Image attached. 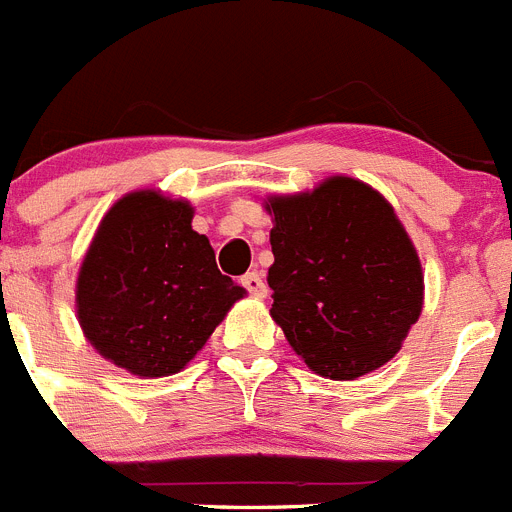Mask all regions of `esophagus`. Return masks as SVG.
<instances>
[{"mask_svg":"<svg viewBox=\"0 0 512 512\" xmlns=\"http://www.w3.org/2000/svg\"><path fill=\"white\" fill-rule=\"evenodd\" d=\"M241 284L243 287L248 289V292H251L253 297H266V284H264V277H261L259 271H248L246 277L241 279Z\"/></svg>","mask_w":512,"mask_h":512,"instance_id":"1","label":"esophagus"}]
</instances>
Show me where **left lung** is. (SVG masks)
Instances as JSON below:
<instances>
[{
    "instance_id": "1",
    "label": "left lung",
    "mask_w": 512,
    "mask_h": 512,
    "mask_svg": "<svg viewBox=\"0 0 512 512\" xmlns=\"http://www.w3.org/2000/svg\"><path fill=\"white\" fill-rule=\"evenodd\" d=\"M271 318L325 379L364 377L402 348L423 312V266L395 207L351 176L269 194Z\"/></svg>"
}]
</instances>
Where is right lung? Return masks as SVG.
Listing matches in <instances>:
<instances>
[{"mask_svg":"<svg viewBox=\"0 0 512 512\" xmlns=\"http://www.w3.org/2000/svg\"><path fill=\"white\" fill-rule=\"evenodd\" d=\"M194 207L135 189L104 212L76 277V318L102 359L140 379L171 377L246 297L220 274Z\"/></svg>","mask_w":512,"mask_h":512,"instance_id":"right-lung-1","label":"right lung"}]
</instances>
